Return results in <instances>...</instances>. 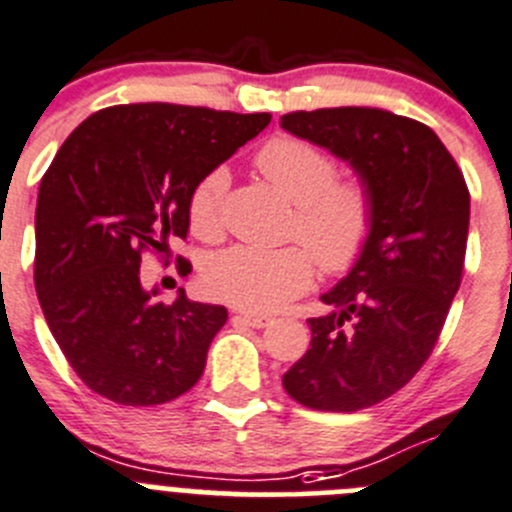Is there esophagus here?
<instances>
[{
	"instance_id": "34e87169",
	"label": "esophagus",
	"mask_w": 512,
	"mask_h": 512,
	"mask_svg": "<svg viewBox=\"0 0 512 512\" xmlns=\"http://www.w3.org/2000/svg\"><path fill=\"white\" fill-rule=\"evenodd\" d=\"M232 320H235V322H245V325L257 327V330H260V327H267L272 322L267 315H255V312H237V315L232 317Z\"/></svg>"
}]
</instances>
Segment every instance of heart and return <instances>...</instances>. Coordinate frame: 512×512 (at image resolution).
Segmentation results:
<instances>
[{
	"label": "heart",
	"instance_id": "1",
	"mask_svg": "<svg viewBox=\"0 0 512 512\" xmlns=\"http://www.w3.org/2000/svg\"><path fill=\"white\" fill-rule=\"evenodd\" d=\"M255 165L297 207L292 235L310 247L322 270L332 275L350 270L370 242L375 222L370 192L360 182H335V160L300 137L267 140L257 150ZM227 182L225 167H215L195 182L187 197L190 227L202 240L220 235ZM311 256L297 245L282 250L237 245L207 260L202 282L227 305L275 312L310 287L315 277Z\"/></svg>",
	"mask_w": 512,
	"mask_h": 512
}]
</instances>
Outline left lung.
<instances>
[{"instance_id": "left-lung-1", "label": "left lung", "mask_w": 512, "mask_h": 512, "mask_svg": "<svg viewBox=\"0 0 512 512\" xmlns=\"http://www.w3.org/2000/svg\"><path fill=\"white\" fill-rule=\"evenodd\" d=\"M290 135L345 162L370 192V242L322 292L305 355L282 375L287 395L325 413L382 403L423 367L460 287L470 225L463 172L423 122L377 107L280 117Z\"/></svg>"}]
</instances>
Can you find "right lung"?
<instances>
[{
	"label": "right lung",
	"instance_id": "right-lung-1",
	"mask_svg": "<svg viewBox=\"0 0 512 512\" xmlns=\"http://www.w3.org/2000/svg\"><path fill=\"white\" fill-rule=\"evenodd\" d=\"M270 124V114L147 102L94 112L39 182L34 287L82 382L119 405H160L202 377L227 310L172 305L140 280L142 250L190 230L187 197Z\"/></svg>",
	"mask_w": 512,
	"mask_h": 512
}]
</instances>
